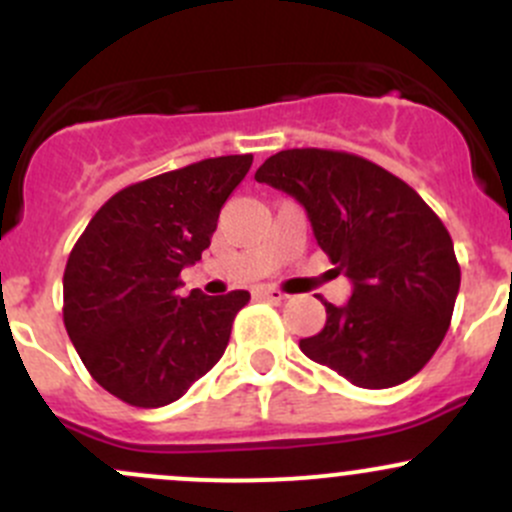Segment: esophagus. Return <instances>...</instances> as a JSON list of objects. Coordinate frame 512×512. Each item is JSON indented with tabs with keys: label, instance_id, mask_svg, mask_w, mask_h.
<instances>
[{
	"label": "esophagus",
	"instance_id": "esophagus-1",
	"mask_svg": "<svg viewBox=\"0 0 512 512\" xmlns=\"http://www.w3.org/2000/svg\"><path fill=\"white\" fill-rule=\"evenodd\" d=\"M252 294L260 299H267V302H282V299H287V294L280 292V289H275V287H257Z\"/></svg>",
	"mask_w": 512,
	"mask_h": 512
}]
</instances>
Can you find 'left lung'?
I'll use <instances>...</instances> for the list:
<instances>
[{
	"instance_id": "left-lung-1",
	"label": "left lung",
	"mask_w": 512,
	"mask_h": 512,
	"mask_svg": "<svg viewBox=\"0 0 512 512\" xmlns=\"http://www.w3.org/2000/svg\"><path fill=\"white\" fill-rule=\"evenodd\" d=\"M255 180L307 210L317 245L354 285L344 307L324 302L327 324L299 349L361 389L418 374L446 337L461 287L441 218L411 185L354 153L280 151Z\"/></svg>"
}]
</instances>
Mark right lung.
I'll list each match as a JSON object with an SVG mask.
<instances>
[{
    "mask_svg": "<svg viewBox=\"0 0 512 512\" xmlns=\"http://www.w3.org/2000/svg\"><path fill=\"white\" fill-rule=\"evenodd\" d=\"M252 156H220L118 190L64 270V324L98 384L138 409L178 401L230 342L250 292L180 297V270L210 247Z\"/></svg>",
    "mask_w": 512,
    "mask_h": 512,
    "instance_id": "add662e5",
    "label": "right lung"
}]
</instances>
